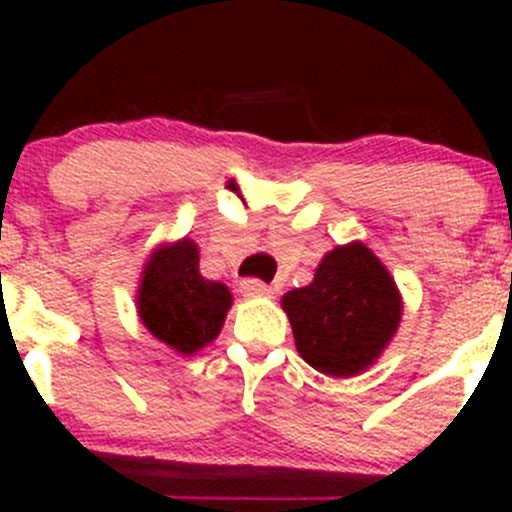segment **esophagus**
<instances>
[{
  "label": "esophagus",
  "mask_w": 512,
  "mask_h": 512,
  "mask_svg": "<svg viewBox=\"0 0 512 512\" xmlns=\"http://www.w3.org/2000/svg\"><path fill=\"white\" fill-rule=\"evenodd\" d=\"M240 292L245 294V297H272V287L265 285L262 280H255V277H247V280H242Z\"/></svg>",
  "instance_id": "1"
}]
</instances>
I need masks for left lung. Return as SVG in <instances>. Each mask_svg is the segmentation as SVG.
<instances>
[{
	"instance_id": "8db88e82",
	"label": "left lung",
	"mask_w": 512,
	"mask_h": 512,
	"mask_svg": "<svg viewBox=\"0 0 512 512\" xmlns=\"http://www.w3.org/2000/svg\"><path fill=\"white\" fill-rule=\"evenodd\" d=\"M297 352L327 376L369 369L401 322L394 277L364 242L334 247L314 280L282 297Z\"/></svg>"
}]
</instances>
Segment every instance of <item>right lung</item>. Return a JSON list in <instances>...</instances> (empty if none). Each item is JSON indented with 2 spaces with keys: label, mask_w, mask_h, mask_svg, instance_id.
<instances>
[{
  "label": "right lung",
  "mask_w": 512,
  "mask_h": 512,
  "mask_svg": "<svg viewBox=\"0 0 512 512\" xmlns=\"http://www.w3.org/2000/svg\"><path fill=\"white\" fill-rule=\"evenodd\" d=\"M136 304L153 337L190 356L218 337L232 294L223 282L200 275L198 245L183 237L153 252L143 267Z\"/></svg>",
  "instance_id": "right-lung-1"
}]
</instances>
